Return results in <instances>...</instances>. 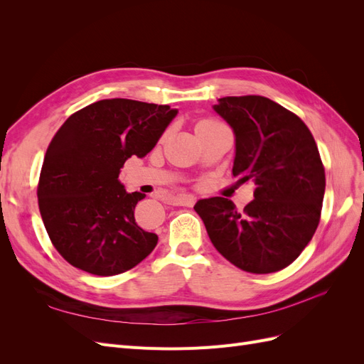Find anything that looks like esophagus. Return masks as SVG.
<instances>
[{
    "mask_svg": "<svg viewBox=\"0 0 364 364\" xmlns=\"http://www.w3.org/2000/svg\"><path fill=\"white\" fill-rule=\"evenodd\" d=\"M171 202L173 205L178 206H193L196 202V197L191 194H178L171 197Z\"/></svg>",
    "mask_w": 364,
    "mask_h": 364,
    "instance_id": "obj_1",
    "label": "esophagus"
}]
</instances>
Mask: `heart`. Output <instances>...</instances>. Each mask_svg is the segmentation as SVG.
I'll return each mask as SVG.
<instances>
[{
	"label": "heart",
	"instance_id": "heart-1",
	"mask_svg": "<svg viewBox=\"0 0 364 364\" xmlns=\"http://www.w3.org/2000/svg\"><path fill=\"white\" fill-rule=\"evenodd\" d=\"M213 124H218V121H215V119H202V121H199V123H197L196 130H199V129L206 127V126H213Z\"/></svg>",
	"mask_w": 364,
	"mask_h": 364
}]
</instances>
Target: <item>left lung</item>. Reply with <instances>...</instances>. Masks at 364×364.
Instances as JSON below:
<instances>
[{
	"label": "left lung",
	"instance_id": "1",
	"mask_svg": "<svg viewBox=\"0 0 364 364\" xmlns=\"http://www.w3.org/2000/svg\"><path fill=\"white\" fill-rule=\"evenodd\" d=\"M235 134L232 174L255 183L237 211L225 197L196 203L214 247L249 273L282 270L301 255L321 222L325 167L304 121L261 95L223 97L214 106Z\"/></svg>",
	"mask_w": 364,
	"mask_h": 364
}]
</instances>
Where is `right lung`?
Listing matches in <instances>:
<instances>
[{"mask_svg": "<svg viewBox=\"0 0 364 364\" xmlns=\"http://www.w3.org/2000/svg\"><path fill=\"white\" fill-rule=\"evenodd\" d=\"M178 111L127 98L100 100L74 112L53 136L38 182V203L53 246L71 266L97 277L134 269L158 235L135 222L146 197L118 181L130 156L156 146Z\"/></svg>", "mask_w": 364, "mask_h": 364, "instance_id": "obj_1", "label": "right lung"}]
</instances>
